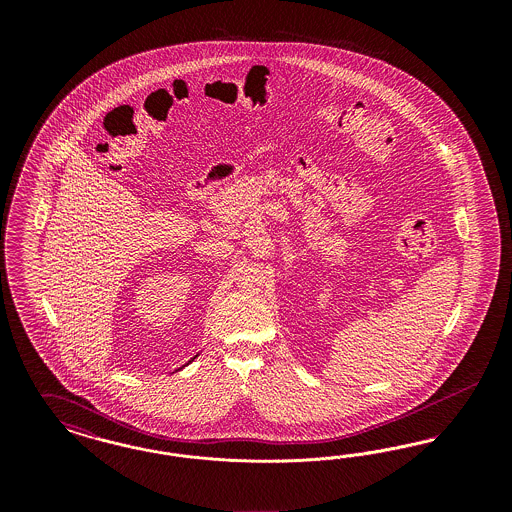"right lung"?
Listing matches in <instances>:
<instances>
[{
  "instance_id": "right-lung-1",
  "label": "right lung",
  "mask_w": 512,
  "mask_h": 512,
  "mask_svg": "<svg viewBox=\"0 0 512 512\" xmlns=\"http://www.w3.org/2000/svg\"><path fill=\"white\" fill-rule=\"evenodd\" d=\"M195 357H197V355H195ZM195 357H194V359H195ZM190 363H192V361H190Z\"/></svg>"
}]
</instances>
